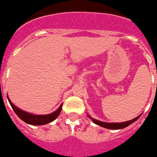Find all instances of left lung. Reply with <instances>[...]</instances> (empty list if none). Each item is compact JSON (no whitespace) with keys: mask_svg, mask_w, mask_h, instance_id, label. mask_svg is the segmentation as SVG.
Returning a JSON list of instances; mask_svg holds the SVG:
<instances>
[{"mask_svg":"<svg viewBox=\"0 0 157 157\" xmlns=\"http://www.w3.org/2000/svg\"><path fill=\"white\" fill-rule=\"evenodd\" d=\"M140 116H141V115H140ZM140 116H137V117H136L135 119H133V120H131V121H124V122H120V123H107V122H104V121H97V120H95V119H94V118H92L91 116L88 115V117L90 118V119L94 121V123L99 125V126L102 127V128H108V129H121V128H126V127L131 125L133 122H135L136 121H137L138 118L140 117Z\"/></svg>","mask_w":157,"mask_h":157,"instance_id":"left-lung-1","label":"left lung"}]
</instances>
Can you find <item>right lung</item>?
<instances>
[{"mask_svg": "<svg viewBox=\"0 0 157 157\" xmlns=\"http://www.w3.org/2000/svg\"><path fill=\"white\" fill-rule=\"evenodd\" d=\"M10 105L12 106L13 110L15 111L16 115L21 119V121H23L24 122L30 125H44V124H48L50 122L53 121L59 115L60 112L62 110V104L58 107L55 112H53L50 114H44V115H36V114H32L27 112L21 110L20 108H18L17 106H15L11 101L8 98Z\"/></svg>", "mask_w": 157, "mask_h": 157, "instance_id": "1", "label": "right lung"}]
</instances>
